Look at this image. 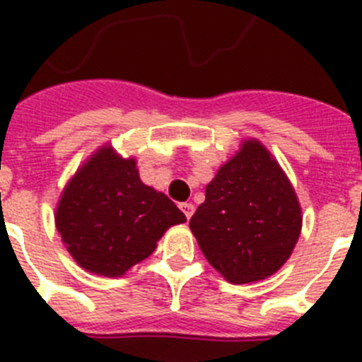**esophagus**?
<instances>
[{
	"label": "esophagus",
	"mask_w": 362,
	"mask_h": 362,
	"mask_svg": "<svg viewBox=\"0 0 362 362\" xmlns=\"http://www.w3.org/2000/svg\"><path fill=\"white\" fill-rule=\"evenodd\" d=\"M179 209L183 210V214H185V216H187V219H190L192 214H194V210H196V209H194V204H192V203H181V204H179Z\"/></svg>",
	"instance_id": "obj_1"
}]
</instances>
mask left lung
<instances>
[{
	"label": "left lung",
	"instance_id": "1",
	"mask_svg": "<svg viewBox=\"0 0 362 362\" xmlns=\"http://www.w3.org/2000/svg\"><path fill=\"white\" fill-rule=\"evenodd\" d=\"M190 230L206 261L232 284L274 276L292 254L303 216L279 163L255 139L206 185Z\"/></svg>",
	"mask_w": 362,
	"mask_h": 362
}]
</instances>
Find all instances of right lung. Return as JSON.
<instances>
[{"label":"right lung","instance_id":"1","mask_svg":"<svg viewBox=\"0 0 362 362\" xmlns=\"http://www.w3.org/2000/svg\"><path fill=\"white\" fill-rule=\"evenodd\" d=\"M187 217L139 179L136 159L101 146L78 168L56 209V228L86 272L121 277L148 257L163 233Z\"/></svg>","mask_w":362,"mask_h":362}]
</instances>
